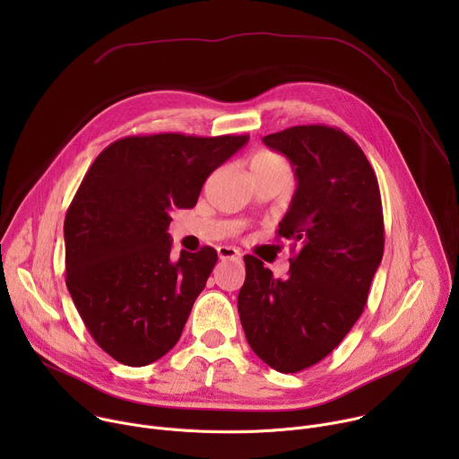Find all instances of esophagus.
<instances>
[{
	"mask_svg": "<svg viewBox=\"0 0 459 459\" xmlns=\"http://www.w3.org/2000/svg\"><path fill=\"white\" fill-rule=\"evenodd\" d=\"M218 255L220 259H241V254L234 247H218Z\"/></svg>",
	"mask_w": 459,
	"mask_h": 459,
	"instance_id": "esophagus-1",
	"label": "esophagus"
}]
</instances>
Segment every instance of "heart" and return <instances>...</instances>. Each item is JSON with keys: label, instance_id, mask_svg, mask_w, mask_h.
I'll return each instance as SVG.
<instances>
[{"label": "heart", "instance_id": "heart-1", "mask_svg": "<svg viewBox=\"0 0 459 459\" xmlns=\"http://www.w3.org/2000/svg\"><path fill=\"white\" fill-rule=\"evenodd\" d=\"M250 167H252V172L254 170H276V169H287V163L283 161V158H280L274 152L261 151L252 158Z\"/></svg>", "mask_w": 459, "mask_h": 459}]
</instances>
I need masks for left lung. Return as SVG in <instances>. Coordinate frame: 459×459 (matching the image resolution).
<instances>
[{
    "mask_svg": "<svg viewBox=\"0 0 459 459\" xmlns=\"http://www.w3.org/2000/svg\"><path fill=\"white\" fill-rule=\"evenodd\" d=\"M264 143L298 179L278 236L299 252L285 280L245 255L238 312L255 356L290 374L331 354L361 316L383 257V209L376 174L343 130L290 126Z\"/></svg>",
    "mask_w": 459,
    "mask_h": 459,
    "instance_id": "obj_1",
    "label": "left lung"
}]
</instances>
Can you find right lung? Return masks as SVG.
Masks as SVG:
<instances>
[{"label":"right lung","mask_w":459,"mask_h":459,"mask_svg":"<svg viewBox=\"0 0 459 459\" xmlns=\"http://www.w3.org/2000/svg\"><path fill=\"white\" fill-rule=\"evenodd\" d=\"M248 136H130L91 165L65 216L67 289L94 342L143 367L179 340L218 261L212 247L170 257L174 209H192L205 179Z\"/></svg>","instance_id":"obj_1"}]
</instances>
